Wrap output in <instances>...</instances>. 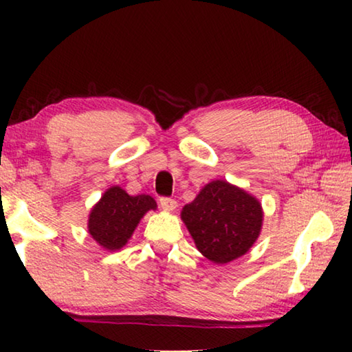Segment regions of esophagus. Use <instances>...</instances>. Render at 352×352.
<instances>
[{
    "mask_svg": "<svg viewBox=\"0 0 352 352\" xmlns=\"http://www.w3.org/2000/svg\"><path fill=\"white\" fill-rule=\"evenodd\" d=\"M160 205H162L164 211H174L177 208V201L170 197H162L160 199Z\"/></svg>",
    "mask_w": 352,
    "mask_h": 352,
    "instance_id": "esophagus-1",
    "label": "esophagus"
}]
</instances>
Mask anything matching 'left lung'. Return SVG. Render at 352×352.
<instances>
[{"instance_id": "left-lung-1", "label": "left lung", "mask_w": 352, "mask_h": 352, "mask_svg": "<svg viewBox=\"0 0 352 352\" xmlns=\"http://www.w3.org/2000/svg\"><path fill=\"white\" fill-rule=\"evenodd\" d=\"M182 219L199 252L216 264H226L252 248L261 233L264 214L253 195L216 180L184 205Z\"/></svg>"}]
</instances>
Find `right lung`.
I'll list each match as a JSON object with an SVG mask.
<instances>
[{"label": "right lung", "instance_id": "right-lung-1", "mask_svg": "<svg viewBox=\"0 0 352 352\" xmlns=\"http://www.w3.org/2000/svg\"><path fill=\"white\" fill-rule=\"evenodd\" d=\"M151 210H157V201L151 195H129L122 188L111 186L93 206L88 233L100 247L115 252L126 245L142 216Z\"/></svg>", "mask_w": 352, "mask_h": 352}]
</instances>
